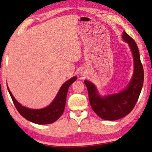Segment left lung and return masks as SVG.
Segmentation results:
<instances>
[{
	"mask_svg": "<svg viewBox=\"0 0 152 152\" xmlns=\"http://www.w3.org/2000/svg\"><path fill=\"white\" fill-rule=\"evenodd\" d=\"M122 37L129 44L134 57V75L128 87L118 94L102 98L98 95L94 84L89 81H85L92 109L102 119L109 121L121 119L132 111L137 102L143 85V67L137 43L125 31H124Z\"/></svg>",
	"mask_w": 152,
	"mask_h": 152,
	"instance_id": "left-lung-1",
	"label": "left lung"
}]
</instances>
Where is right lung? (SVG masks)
<instances>
[{"label":"right lung","mask_w":152,"mask_h":152,"mask_svg":"<svg viewBox=\"0 0 152 152\" xmlns=\"http://www.w3.org/2000/svg\"><path fill=\"white\" fill-rule=\"evenodd\" d=\"M76 78V77H73L63 84L53 102L48 107L42 109H30L22 106L14 98L8 87L7 89L15 108L24 118L35 124H48L56 121L62 115L64 111L69 87Z\"/></svg>","instance_id":"right-lung-1"}]
</instances>
